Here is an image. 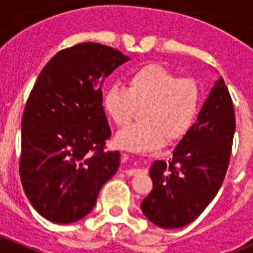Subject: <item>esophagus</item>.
<instances>
[{"label":"esophagus","instance_id":"obj_1","mask_svg":"<svg viewBox=\"0 0 253 253\" xmlns=\"http://www.w3.org/2000/svg\"><path fill=\"white\" fill-rule=\"evenodd\" d=\"M124 172L128 176H133L135 175V173H138V172H140V169H125Z\"/></svg>","mask_w":253,"mask_h":253}]
</instances>
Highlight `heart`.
Instances as JSON below:
<instances>
[{"mask_svg":"<svg viewBox=\"0 0 253 253\" xmlns=\"http://www.w3.org/2000/svg\"><path fill=\"white\" fill-rule=\"evenodd\" d=\"M142 123L131 124L115 135L119 148L149 152L165 142L177 140L194 124L200 106V88L193 78H176L160 64H146L128 77V88L111 84L104 95V107L116 125L124 126L142 107Z\"/></svg>","mask_w":253,"mask_h":253,"instance_id":"b5f03b06","label":"heart"}]
</instances>
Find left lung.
I'll list each match as a JSON object with an SVG mask.
<instances>
[{"mask_svg": "<svg viewBox=\"0 0 253 253\" xmlns=\"http://www.w3.org/2000/svg\"><path fill=\"white\" fill-rule=\"evenodd\" d=\"M234 130L231 95L219 77L196 123L172 151L169 163H152L153 190L140 205L148 220L173 229L185 227L204 211L225 177Z\"/></svg>", "mask_w": 253, "mask_h": 253, "instance_id": "obj_1", "label": "left lung"}]
</instances>
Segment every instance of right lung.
Listing matches in <instances>:
<instances>
[{
    "instance_id": "right-lung-1",
    "label": "right lung",
    "mask_w": 253,
    "mask_h": 253,
    "mask_svg": "<svg viewBox=\"0 0 253 253\" xmlns=\"http://www.w3.org/2000/svg\"><path fill=\"white\" fill-rule=\"evenodd\" d=\"M128 60L110 46L77 44L58 51L31 90L21 123L20 177L30 204L50 222L86 216L119 169V152L104 151L111 130L101 87Z\"/></svg>"
}]
</instances>
